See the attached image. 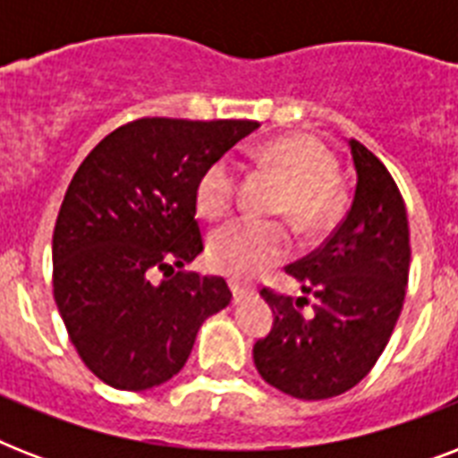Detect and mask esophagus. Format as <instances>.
<instances>
[{
  "mask_svg": "<svg viewBox=\"0 0 458 458\" xmlns=\"http://www.w3.org/2000/svg\"><path fill=\"white\" fill-rule=\"evenodd\" d=\"M228 287H230V293H233V300H235V301H240L242 297H247V294H250V287L240 285L237 280H230Z\"/></svg>",
  "mask_w": 458,
  "mask_h": 458,
  "instance_id": "esophagus-1",
  "label": "esophagus"
}]
</instances>
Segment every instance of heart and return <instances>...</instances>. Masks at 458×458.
<instances>
[{"label": "heart", "mask_w": 458, "mask_h": 458, "mask_svg": "<svg viewBox=\"0 0 458 458\" xmlns=\"http://www.w3.org/2000/svg\"><path fill=\"white\" fill-rule=\"evenodd\" d=\"M257 161L285 180L278 211L300 233L326 228L340 211V190L335 182L337 161L323 142L306 135H290L261 147ZM240 194V165L233 158H216L197 182V208L208 218H221L235 207ZM293 240L283 223H225L208 240V259L216 271L233 278H254L290 254Z\"/></svg>", "instance_id": "b5f03b06"}]
</instances>
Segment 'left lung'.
I'll use <instances>...</instances> for the list:
<instances>
[{"mask_svg": "<svg viewBox=\"0 0 458 458\" xmlns=\"http://www.w3.org/2000/svg\"><path fill=\"white\" fill-rule=\"evenodd\" d=\"M356 192L318 250L285 268L301 297L261 294L276 320L254 344L266 383L297 399H330L369 376L397 326L409 280V218L397 182L376 154L349 140Z\"/></svg>", "mask_w": 458, "mask_h": 458, "instance_id": "left-lung-1", "label": "left lung"}]
</instances>
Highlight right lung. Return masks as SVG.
I'll return each instance as SVG.
<instances>
[{
    "mask_svg": "<svg viewBox=\"0 0 458 458\" xmlns=\"http://www.w3.org/2000/svg\"><path fill=\"white\" fill-rule=\"evenodd\" d=\"M257 121L138 118L81 168L54 225V300L82 363L116 390L171 380L228 283L175 268L204 251L197 182ZM165 280L151 283V276Z\"/></svg>",
    "mask_w": 458,
    "mask_h": 458,
    "instance_id": "obj_1",
    "label": "right lung"
}]
</instances>
